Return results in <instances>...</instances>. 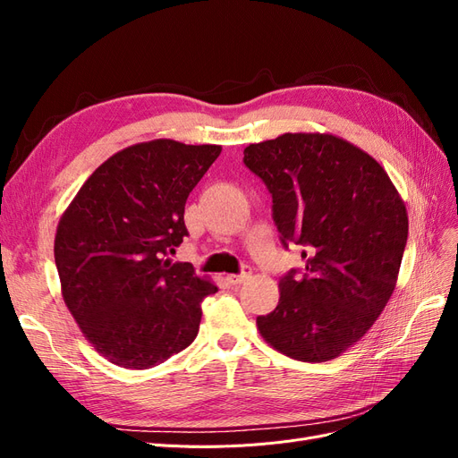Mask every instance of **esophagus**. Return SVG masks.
Returning a JSON list of instances; mask_svg holds the SVG:
<instances>
[{
    "label": "esophagus",
    "instance_id": "1",
    "mask_svg": "<svg viewBox=\"0 0 458 458\" xmlns=\"http://www.w3.org/2000/svg\"><path fill=\"white\" fill-rule=\"evenodd\" d=\"M250 275H252V269H250V267H242V271H241L239 275H227V281H229L231 284H241V283H244L246 279H250Z\"/></svg>",
    "mask_w": 458,
    "mask_h": 458
}]
</instances>
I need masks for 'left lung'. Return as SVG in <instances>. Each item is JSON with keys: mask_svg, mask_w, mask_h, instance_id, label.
<instances>
[{"mask_svg": "<svg viewBox=\"0 0 458 458\" xmlns=\"http://www.w3.org/2000/svg\"><path fill=\"white\" fill-rule=\"evenodd\" d=\"M244 164L271 192L283 244L306 248L303 275H284L276 308L256 318L259 335L298 361H330L367 335L394 293L405 202L377 160L332 133L254 143Z\"/></svg>", "mask_w": 458, "mask_h": 458, "instance_id": "1", "label": "left lung"}]
</instances>
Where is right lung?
I'll use <instances>...</instances> for the list:
<instances>
[{
    "label": "right lung",
    "instance_id": "1",
    "mask_svg": "<svg viewBox=\"0 0 458 458\" xmlns=\"http://www.w3.org/2000/svg\"><path fill=\"white\" fill-rule=\"evenodd\" d=\"M219 145L155 140L105 160L59 219L61 293L93 348L148 369L197 338L200 301L217 286L168 254L187 237L185 202Z\"/></svg>",
    "mask_w": 458,
    "mask_h": 458
}]
</instances>
